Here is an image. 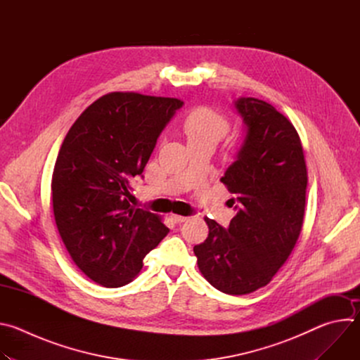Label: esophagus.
Returning <instances> with one entry per match:
<instances>
[{
  "label": "esophagus",
  "mask_w": 360,
  "mask_h": 360,
  "mask_svg": "<svg viewBox=\"0 0 360 360\" xmlns=\"http://www.w3.org/2000/svg\"><path fill=\"white\" fill-rule=\"evenodd\" d=\"M171 219L175 222V224H181V222H185L188 219V217H182V215H175L172 214L171 215Z\"/></svg>",
  "instance_id": "34e87169"
}]
</instances>
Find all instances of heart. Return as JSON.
<instances>
[{
    "mask_svg": "<svg viewBox=\"0 0 360 360\" xmlns=\"http://www.w3.org/2000/svg\"><path fill=\"white\" fill-rule=\"evenodd\" d=\"M189 142H211L217 145L229 131V121L221 112L199 107L192 110L184 122Z\"/></svg>",
    "mask_w": 360,
    "mask_h": 360,
    "instance_id": "1",
    "label": "heart"
}]
</instances>
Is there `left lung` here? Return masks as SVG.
Returning a JSON list of instances; mask_svg holds the SVG:
<instances>
[{"mask_svg":"<svg viewBox=\"0 0 360 360\" xmlns=\"http://www.w3.org/2000/svg\"><path fill=\"white\" fill-rule=\"evenodd\" d=\"M233 105L245 138L221 178L235 198L236 215L225 229L205 218L210 233L193 246L198 268L214 288L246 295L266 286L299 238L307 172L299 135L268 102L240 96Z\"/></svg>","mask_w":360,"mask_h":360,"instance_id":"obj_1","label":"left lung"}]
</instances>
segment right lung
<instances>
[{"label": "right lung", "mask_w": 360, "mask_h": 360, "mask_svg": "<svg viewBox=\"0 0 360 360\" xmlns=\"http://www.w3.org/2000/svg\"><path fill=\"white\" fill-rule=\"evenodd\" d=\"M182 105L111 92L78 117L61 145L51 182L56 224L75 265L102 286L129 283L169 232L158 215L132 207L131 182Z\"/></svg>", "instance_id": "right-lung-1"}]
</instances>
